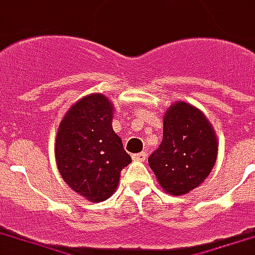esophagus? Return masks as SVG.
I'll return each instance as SVG.
<instances>
[{
	"mask_svg": "<svg viewBox=\"0 0 255 255\" xmlns=\"http://www.w3.org/2000/svg\"><path fill=\"white\" fill-rule=\"evenodd\" d=\"M146 152H141V153H135V155H132V159L134 160H136V162H145L146 160Z\"/></svg>",
	"mask_w": 255,
	"mask_h": 255,
	"instance_id": "1",
	"label": "esophagus"
}]
</instances>
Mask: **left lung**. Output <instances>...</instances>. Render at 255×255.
<instances>
[{
  "instance_id": "1",
  "label": "left lung",
  "mask_w": 255,
  "mask_h": 255,
  "mask_svg": "<svg viewBox=\"0 0 255 255\" xmlns=\"http://www.w3.org/2000/svg\"><path fill=\"white\" fill-rule=\"evenodd\" d=\"M218 156L216 134L205 114L177 100L163 116V139L149 157L160 187L171 195H184L201 186Z\"/></svg>"
}]
</instances>
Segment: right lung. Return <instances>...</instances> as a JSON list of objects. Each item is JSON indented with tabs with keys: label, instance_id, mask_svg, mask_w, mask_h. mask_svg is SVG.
<instances>
[{
	"label": "right lung",
	"instance_id": "obj_1",
	"mask_svg": "<svg viewBox=\"0 0 255 255\" xmlns=\"http://www.w3.org/2000/svg\"><path fill=\"white\" fill-rule=\"evenodd\" d=\"M113 103L102 93L75 102L58 126L55 162L62 180L91 202L112 197L131 156L113 131Z\"/></svg>",
	"mask_w": 255,
	"mask_h": 255
}]
</instances>
